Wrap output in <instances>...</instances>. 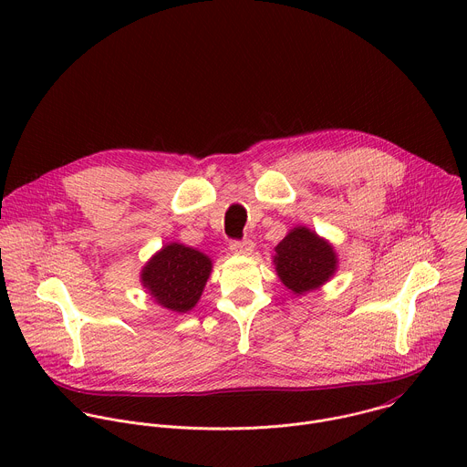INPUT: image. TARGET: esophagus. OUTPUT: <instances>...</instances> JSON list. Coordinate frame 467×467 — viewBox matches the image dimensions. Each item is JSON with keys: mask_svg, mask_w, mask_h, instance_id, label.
I'll list each match as a JSON object with an SVG mask.
<instances>
[{"mask_svg": "<svg viewBox=\"0 0 467 467\" xmlns=\"http://www.w3.org/2000/svg\"><path fill=\"white\" fill-rule=\"evenodd\" d=\"M254 249V244L251 240H234L231 242V251L234 254H251Z\"/></svg>", "mask_w": 467, "mask_h": 467, "instance_id": "esophagus-1", "label": "esophagus"}]
</instances>
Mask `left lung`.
<instances>
[{"mask_svg": "<svg viewBox=\"0 0 467 467\" xmlns=\"http://www.w3.org/2000/svg\"><path fill=\"white\" fill-rule=\"evenodd\" d=\"M274 265L288 290L305 296L335 277L338 254L332 244L316 231L297 225L275 245Z\"/></svg>", "mask_w": 467, "mask_h": 467, "instance_id": "1", "label": "left lung"}]
</instances>
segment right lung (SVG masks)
Returning a JSON list of instances; mask_svg holds the SVG:
<instances>
[{
  "label": "right lung",
  "instance_id": "right-lung-1",
  "mask_svg": "<svg viewBox=\"0 0 467 467\" xmlns=\"http://www.w3.org/2000/svg\"><path fill=\"white\" fill-rule=\"evenodd\" d=\"M213 272V260L179 242L162 245L140 272V283L162 308L177 314L192 310Z\"/></svg>",
  "mask_w": 467,
  "mask_h": 467
}]
</instances>
